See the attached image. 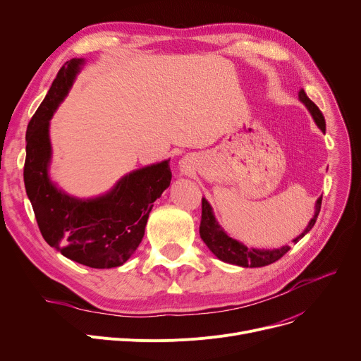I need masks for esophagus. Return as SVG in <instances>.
<instances>
[{
  "label": "esophagus",
  "mask_w": 361,
  "mask_h": 361,
  "mask_svg": "<svg viewBox=\"0 0 361 361\" xmlns=\"http://www.w3.org/2000/svg\"><path fill=\"white\" fill-rule=\"evenodd\" d=\"M178 173H180V176H188V174L193 173V164H192L190 159H188V157H184V158L180 159Z\"/></svg>",
  "instance_id": "1"
}]
</instances>
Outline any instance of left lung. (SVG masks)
I'll use <instances>...</instances> for the list:
<instances>
[{
    "instance_id": "8db88e82",
    "label": "left lung",
    "mask_w": 361,
    "mask_h": 361,
    "mask_svg": "<svg viewBox=\"0 0 361 361\" xmlns=\"http://www.w3.org/2000/svg\"><path fill=\"white\" fill-rule=\"evenodd\" d=\"M298 98L302 104L307 106L317 127L325 133L326 123H325L324 114L320 112V109L316 106L314 102H312L309 99L306 92L302 89L298 92ZM320 206H322V196L316 202L314 215L310 219L309 225L306 226V230L302 231L297 238L293 240L294 243L301 240L313 228V225L317 219V215L320 212ZM199 233H200V237L204 241V244L209 247V250L219 260H222L225 263L237 264V267H243V268L267 267V264H271V263L279 260L291 249L290 245H282V247H278V249H257V247H252V245H249V244H244L243 241L237 240L231 233H228V230H225L224 226H221V224L215 218L212 206L204 197L202 199V221H200Z\"/></svg>"
}]
</instances>
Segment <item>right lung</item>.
<instances>
[{
	"instance_id": "right-lung-1",
	"label": "right lung",
	"mask_w": 361,
	"mask_h": 361,
	"mask_svg": "<svg viewBox=\"0 0 361 361\" xmlns=\"http://www.w3.org/2000/svg\"><path fill=\"white\" fill-rule=\"evenodd\" d=\"M83 64L73 59L61 67L29 121L23 178L37 226L51 247L85 267L109 269L136 252L152 206L173 176L169 161H162L131 171L108 193L92 199L70 196L51 181L49 120Z\"/></svg>"
}]
</instances>
